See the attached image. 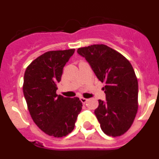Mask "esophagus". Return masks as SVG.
Segmentation results:
<instances>
[{
  "instance_id": "1",
  "label": "esophagus",
  "mask_w": 159,
  "mask_h": 159,
  "mask_svg": "<svg viewBox=\"0 0 159 159\" xmlns=\"http://www.w3.org/2000/svg\"><path fill=\"white\" fill-rule=\"evenodd\" d=\"M80 100H81V102H83V103H85V102H86L88 100V99H86V98H84V97H81Z\"/></svg>"
}]
</instances>
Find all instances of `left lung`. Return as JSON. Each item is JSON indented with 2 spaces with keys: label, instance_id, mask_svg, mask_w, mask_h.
<instances>
[{
  "label": "left lung",
  "instance_id": "left-lung-1",
  "mask_svg": "<svg viewBox=\"0 0 159 159\" xmlns=\"http://www.w3.org/2000/svg\"><path fill=\"white\" fill-rule=\"evenodd\" d=\"M97 78L104 82L106 100L99 99L95 115L109 136H120L131 127L138 111L139 85L133 67L127 58L104 44L80 48Z\"/></svg>",
  "mask_w": 159,
  "mask_h": 159
}]
</instances>
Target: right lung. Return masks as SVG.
<instances>
[{
    "label": "right lung",
    "instance_id": "obj_1",
    "mask_svg": "<svg viewBox=\"0 0 159 159\" xmlns=\"http://www.w3.org/2000/svg\"><path fill=\"white\" fill-rule=\"evenodd\" d=\"M75 49L49 51L28 66L24 76L23 92L32 120L48 135L64 137L75 127L82 110L78 97L57 95V83L63 68Z\"/></svg>",
    "mask_w": 159,
    "mask_h": 159
}]
</instances>
